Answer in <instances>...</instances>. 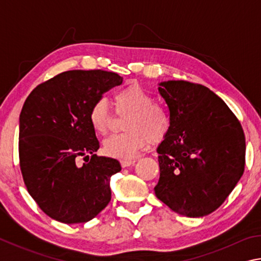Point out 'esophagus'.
<instances>
[{"label": "esophagus", "mask_w": 261, "mask_h": 261, "mask_svg": "<svg viewBox=\"0 0 261 261\" xmlns=\"http://www.w3.org/2000/svg\"><path fill=\"white\" fill-rule=\"evenodd\" d=\"M135 162H136V160H121V166L123 168H126V167L135 165Z\"/></svg>", "instance_id": "1"}]
</instances>
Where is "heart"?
Returning a JSON list of instances; mask_svg holds the SVG:
<instances>
[{
	"mask_svg": "<svg viewBox=\"0 0 261 261\" xmlns=\"http://www.w3.org/2000/svg\"><path fill=\"white\" fill-rule=\"evenodd\" d=\"M154 101V96L138 84H132L115 93L114 103L117 113L127 114L124 121L126 131L110 136L103 141L106 155L131 159L146 146L148 140L159 144L166 138L171 126L170 115L162 105ZM112 117L107 99L95 100L88 114V121L95 134H107Z\"/></svg>",
	"mask_w": 261,
	"mask_h": 261,
	"instance_id": "b5f03b06",
	"label": "heart"
}]
</instances>
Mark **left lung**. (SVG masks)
Listing matches in <instances>:
<instances>
[{"label":"left lung","mask_w":261,"mask_h":261,"mask_svg":"<svg viewBox=\"0 0 261 261\" xmlns=\"http://www.w3.org/2000/svg\"><path fill=\"white\" fill-rule=\"evenodd\" d=\"M159 85L171 126L156 149L155 196L180 215H208L244 173V132L224 101L206 86L184 81Z\"/></svg>","instance_id":"8db88e82"}]
</instances>
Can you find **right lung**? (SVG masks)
Wrapping results in <instances>:
<instances>
[{"mask_svg":"<svg viewBox=\"0 0 261 261\" xmlns=\"http://www.w3.org/2000/svg\"><path fill=\"white\" fill-rule=\"evenodd\" d=\"M123 78L103 70H70L40 84L19 116V165L28 191L60 222L84 223L112 199L109 182L121 171L116 159L94 154L100 145L88 114L95 100ZM91 155L78 166L76 159Z\"/></svg>","mask_w":261,"mask_h":261,"instance_id":"right-lung-1","label":"right lung"}]
</instances>
